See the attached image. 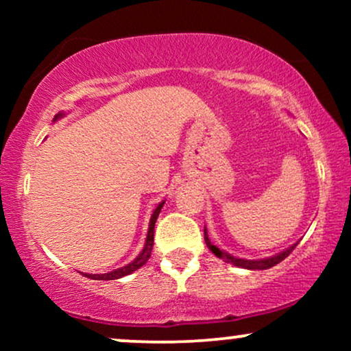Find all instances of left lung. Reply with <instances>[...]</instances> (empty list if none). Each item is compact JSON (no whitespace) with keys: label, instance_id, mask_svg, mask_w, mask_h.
I'll return each instance as SVG.
<instances>
[{"label":"left lung","instance_id":"1","mask_svg":"<svg viewBox=\"0 0 351 351\" xmlns=\"http://www.w3.org/2000/svg\"><path fill=\"white\" fill-rule=\"evenodd\" d=\"M204 241H206V245L209 247V251L215 254L216 257L223 259L224 263H229V264L236 265V267H241V269H249V271H264V269L274 267V265L279 264L280 261H284L285 257H287L289 254L293 251V247L297 245V243L292 244L291 247H287V249H284V251L274 254V256L264 257V259H244V257H236V256H232V254L223 251V249L216 247V245L211 243V239L208 237L206 228H204Z\"/></svg>","mask_w":351,"mask_h":351}]
</instances>
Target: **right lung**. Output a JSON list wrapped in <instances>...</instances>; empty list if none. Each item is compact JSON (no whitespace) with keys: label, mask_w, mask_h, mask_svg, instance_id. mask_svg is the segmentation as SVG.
Listing matches in <instances>:
<instances>
[{"label":"right lung","mask_w":351,"mask_h":351,"mask_svg":"<svg viewBox=\"0 0 351 351\" xmlns=\"http://www.w3.org/2000/svg\"><path fill=\"white\" fill-rule=\"evenodd\" d=\"M66 115L64 112H59L58 115L54 117V120L52 122H58L59 119H62V117ZM165 201L162 203H158V206L155 208V211L152 213V217H150V224H148V234H147V241H145V245L142 249V252L138 254V256L135 257L132 263H128L127 265H123V267H119V269H114V271L110 272H106V274H84V276L88 277V279H94V280H117V279H122V277L128 276V274L135 272L136 269H140L142 265H145L148 259H150L152 256V249H153V234H155V223L156 219H158V215L160 211H162Z\"/></svg>","instance_id":"right-lung-1"}]
</instances>
